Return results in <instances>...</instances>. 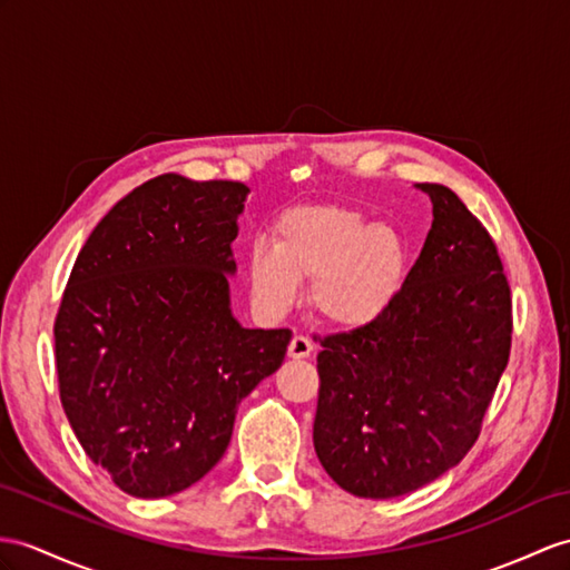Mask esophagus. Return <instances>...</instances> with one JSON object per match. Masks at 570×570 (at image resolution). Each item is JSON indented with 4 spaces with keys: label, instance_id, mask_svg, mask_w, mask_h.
Segmentation results:
<instances>
[{
    "label": "esophagus",
    "instance_id": "34e87169",
    "mask_svg": "<svg viewBox=\"0 0 570 570\" xmlns=\"http://www.w3.org/2000/svg\"><path fill=\"white\" fill-rule=\"evenodd\" d=\"M312 351H314V343L307 336H302V333H295L293 341H289L287 355L295 357V360H302V357H309Z\"/></svg>",
    "mask_w": 570,
    "mask_h": 570
}]
</instances>
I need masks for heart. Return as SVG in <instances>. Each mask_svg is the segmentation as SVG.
<instances>
[{"mask_svg":"<svg viewBox=\"0 0 570 570\" xmlns=\"http://www.w3.org/2000/svg\"><path fill=\"white\" fill-rule=\"evenodd\" d=\"M254 299L271 314L293 307L312 281L309 307L338 328L367 326L392 307L409 271L404 234L345 205L289 207L246 256Z\"/></svg>","mask_w":570,"mask_h":570,"instance_id":"obj_1","label":"heart"}]
</instances>
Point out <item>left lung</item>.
Listing matches in <instances>:
<instances>
[{
  "label": "left lung",
  "mask_w": 570,
  "mask_h": 570,
  "mask_svg": "<svg viewBox=\"0 0 570 570\" xmlns=\"http://www.w3.org/2000/svg\"><path fill=\"white\" fill-rule=\"evenodd\" d=\"M419 188L433 227L396 302L322 338L316 355V456L343 491L374 501L464 460L510 355V285L491 234L448 186Z\"/></svg>",
  "instance_id": "8db88e82"
}]
</instances>
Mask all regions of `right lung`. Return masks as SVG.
I'll return each mask as SVG.
<instances>
[{
	"instance_id": "right-lung-1",
	"label": "right lung",
	"mask_w": 570,
	"mask_h": 570,
	"mask_svg": "<svg viewBox=\"0 0 570 570\" xmlns=\"http://www.w3.org/2000/svg\"><path fill=\"white\" fill-rule=\"evenodd\" d=\"M248 188L161 174L94 227L55 318L60 401L120 491L164 498L225 454L242 399L283 365L289 328L229 309Z\"/></svg>"
}]
</instances>
